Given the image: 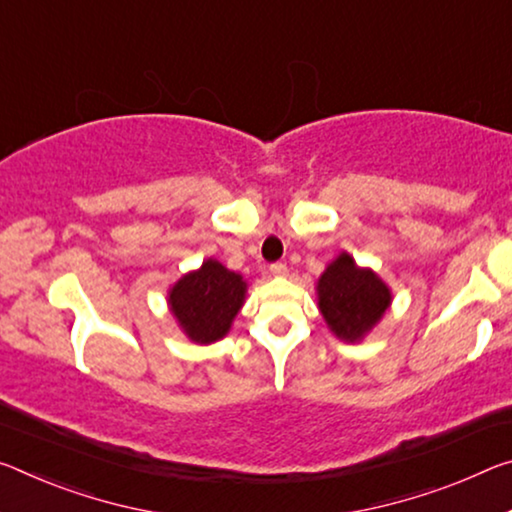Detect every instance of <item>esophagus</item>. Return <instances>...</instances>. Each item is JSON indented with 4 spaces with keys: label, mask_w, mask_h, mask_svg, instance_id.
Segmentation results:
<instances>
[{
    "label": "esophagus",
    "mask_w": 512,
    "mask_h": 512,
    "mask_svg": "<svg viewBox=\"0 0 512 512\" xmlns=\"http://www.w3.org/2000/svg\"><path fill=\"white\" fill-rule=\"evenodd\" d=\"M271 273L273 275H285L287 273V264H282V262L271 264Z\"/></svg>",
    "instance_id": "1"
}]
</instances>
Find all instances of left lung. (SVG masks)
<instances>
[{
  "label": "left lung",
  "mask_w": 512,
  "mask_h": 512,
  "mask_svg": "<svg viewBox=\"0 0 512 512\" xmlns=\"http://www.w3.org/2000/svg\"><path fill=\"white\" fill-rule=\"evenodd\" d=\"M316 294L328 328L344 342H360L392 303L385 282L371 269H360L348 253L328 264L316 282Z\"/></svg>",
  "instance_id": "left-lung-1"
}]
</instances>
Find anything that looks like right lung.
Listing matches in <instances>:
<instances>
[{
  "label": "right lung",
  "instance_id": "1",
  "mask_svg": "<svg viewBox=\"0 0 512 512\" xmlns=\"http://www.w3.org/2000/svg\"><path fill=\"white\" fill-rule=\"evenodd\" d=\"M246 300V280L225 269L216 259H205L198 271L182 275L168 291L170 312L196 344H212L232 328Z\"/></svg>",
  "mask_w": 512,
  "mask_h": 512
}]
</instances>
